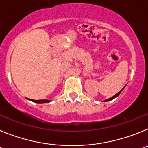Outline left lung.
Returning a JSON list of instances; mask_svg holds the SVG:
<instances>
[{
  "label": "left lung",
  "mask_w": 148,
  "mask_h": 148,
  "mask_svg": "<svg viewBox=\"0 0 148 148\" xmlns=\"http://www.w3.org/2000/svg\"><path fill=\"white\" fill-rule=\"evenodd\" d=\"M124 88H125V87H124ZM124 88H123L122 89V90H120V91H119V92H118V93H117L116 94H115V95H114V97H111V98H110V99H106V100H105V102H108V101H110V100H112L113 99H114V98H116V97H118V96H119V94H120V93L122 92V90H123V89H124Z\"/></svg>",
  "instance_id": "1"
}]
</instances>
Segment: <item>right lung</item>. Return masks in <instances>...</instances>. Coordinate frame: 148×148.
<instances>
[{"label": "right lung", "mask_w": 148, "mask_h": 148, "mask_svg": "<svg viewBox=\"0 0 148 148\" xmlns=\"http://www.w3.org/2000/svg\"><path fill=\"white\" fill-rule=\"evenodd\" d=\"M32 100V102H36V103H48L50 101L47 100V99H40V100H34V99H30Z\"/></svg>", "instance_id": "right-lung-1"}]
</instances>
